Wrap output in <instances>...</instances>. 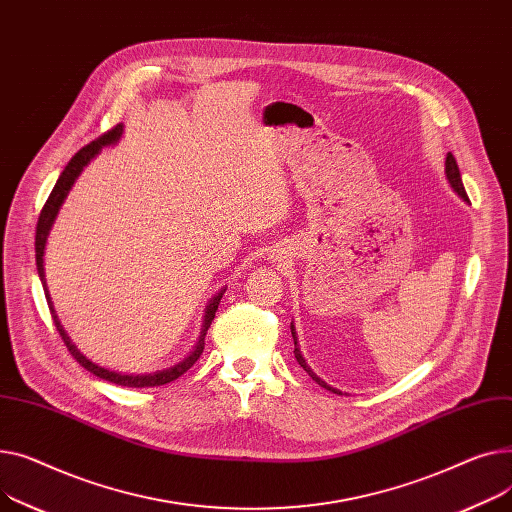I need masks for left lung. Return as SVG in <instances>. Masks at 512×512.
<instances>
[{
  "instance_id": "obj_1",
  "label": "left lung",
  "mask_w": 512,
  "mask_h": 512,
  "mask_svg": "<svg viewBox=\"0 0 512 512\" xmlns=\"http://www.w3.org/2000/svg\"><path fill=\"white\" fill-rule=\"evenodd\" d=\"M446 179H448V184H450V188H453L463 200H469L467 198V192H465V188H463V179H461V171H459V165H457V161H455V157L453 155H446ZM291 335H293V345H295V359H297V364L302 366L310 376H312V380H316L322 388H326V390H333V393H337V395H343L341 390H337V388H333V386H328L324 380H320L314 372H312V368L306 364V359H304V355H302V351H299V347H297V337H295V326L291 324Z\"/></svg>"
}]
</instances>
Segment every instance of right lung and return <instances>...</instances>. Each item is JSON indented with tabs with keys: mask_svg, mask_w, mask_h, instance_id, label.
Returning <instances> with one entry per match:
<instances>
[{
	"mask_svg": "<svg viewBox=\"0 0 512 512\" xmlns=\"http://www.w3.org/2000/svg\"><path fill=\"white\" fill-rule=\"evenodd\" d=\"M122 134H124V126L117 124V126L111 128L107 134L99 136L95 142H90V144H86L84 148H80L78 153L70 159V163H68L66 169L62 171V175H59L55 188L51 190V194H49V198H47V202H45V206H43V210H41V217H39V223H37V235H35V252H37V270H39V277H41L43 289H45V297H47V304H49V310H51V318H53V322H55V328H57L59 337L64 339L68 351L72 353V357L76 359V362H78L82 368H86L90 374H95V376H99V378H103V380H107V382H113V384H119V386H132V388H146V386H161V384H167V382H171V380L182 376L184 372H188V370L198 362V357H200L202 351H204L206 330H208L210 322H213V318H215V312H217V308H219V302H221V297H223L225 289H221V291L208 302L206 312H204L202 330H200V339H198L196 347L190 351V355L184 357L182 362L171 366V368H165V370L150 372V374H119V372L107 370V368H103V366H97L95 362H90V359H88L86 355H82V353L76 349V345L70 341V337H68V333L64 330L62 322L57 320V314H55V310H53V302H51L47 285H45V268H43V254H45L47 235H49V231H51V227H53V221H55V217H57V213H59V208H62L66 196L70 194L74 182L78 179V175L82 173V169H84L90 161H93V159L101 153V148L115 144L119 138H122Z\"/></svg>",
	"mask_w": 512,
	"mask_h": 512,
	"instance_id": "right-lung-1",
	"label": "right lung"
}]
</instances>
